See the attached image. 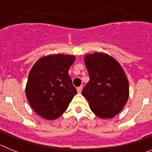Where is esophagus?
Wrapping results in <instances>:
<instances>
[{
  "instance_id": "obj_1",
  "label": "esophagus",
  "mask_w": 152,
  "mask_h": 152,
  "mask_svg": "<svg viewBox=\"0 0 152 152\" xmlns=\"http://www.w3.org/2000/svg\"><path fill=\"white\" fill-rule=\"evenodd\" d=\"M82 88H83L82 86H80V87H78V88H77V93H78V94H80V93H81Z\"/></svg>"
}]
</instances>
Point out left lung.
<instances>
[{
  "label": "left lung",
  "instance_id": "8db88e82",
  "mask_svg": "<svg viewBox=\"0 0 152 152\" xmlns=\"http://www.w3.org/2000/svg\"><path fill=\"white\" fill-rule=\"evenodd\" d=\"M90 80L82 90L92 112L102 119H110L123 110L128 100L129 81L119 63L100 52L84 57Z\"/></svg>",
  "mask_w": 152,
  "mask_h": 152
}]
</instances>
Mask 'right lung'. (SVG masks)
<instances>
[{
	"label": "right lung",
	"mask_w": 152,
	"mask_h": 152,
	"mask_svg": "<svg viewBox=\"0 0 152 152\" xmlns=\"http://www.w3.org/2000/svg\"><path fill=\"white\" fill-rule=\"evenodd\" d=\"M75 60L74 56L50 55L39 58L31 68L26 98L41 117L50 120L60 117L77 94L68 74Z\"/></svg>",
	"instance_id": "add662e5"
}]
</instances>
